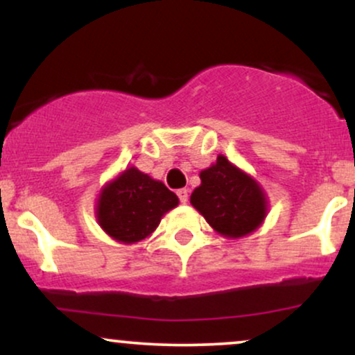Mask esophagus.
<instances>
[{
    "mask_svg": "<svg viewBox=\"0 0 355 355\" xmlns=\"http://www.w3.org/2000/svg\"><path fill=\"white\" fill-rule=\"evenodd\" d=\"M177 195H178V198H180L182 203L189 202V189H180L177 191Z\"/></svg>",
    "mask_w": 355,
    "mask_h": 355,
    "instance_id": "esophagus-1",
    "label": "esophagus"
}]
</instances>
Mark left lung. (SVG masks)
Returning <instances> with one entry per match:
<instances>
[{"mask_svg":"<svg viewBox=\"0 0 355 355\" xmlns=\"http://www.w3.org/2000/svg\"><path fill=\"white\" fill-rule=\"evenodd\" d=\"M200 180L190 203L217 234L235 240L262 225L268 211L266 191L227 157L218 155L215 164L202 170Z\"/></svg>","mask_w":355,"mask_h":355,"instance_id":"1","label":"left lung"}]
</instances>
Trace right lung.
Segmentation results:
<instances>
[{"instance_id":"1","label":"right lung","mask_w":355,"mask_h":355,"mask_svg":"<svg viewBox=\"0 0 355 355\" xmlns=\"http://www.w3.org/2000/svg\"><path fill=\"white\" fill-rule=\"evenodd\" d=\"M178 205V197L137 166H128L101 187L95 217L116 242L132 245L153 234L166 211Z\"/></svg>"}]
</instances>
